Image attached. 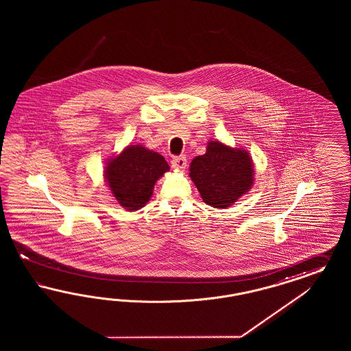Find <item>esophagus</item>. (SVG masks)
<instances>
[{"instance_id":"obj_1","label":"esophagus","mask_w":351,"mask_h":351,"mask_svg":"<svg viewBox=\"0 0 351 351\" xmlns=\"http://www.w3.org/2000/svg\"><path fill=\"white\" fill-rule=\"evenodd\" d=\"M171 165L175 170H184L186 167V158L184 156L181 157H173L171 160Z\"/></svg>"}]
</instances>
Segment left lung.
Segmentation results:
<instances>
[{
  "mask_svg": "<svg viewBox=\"0 0 351 351\" xmlns=\"http://www.w3.org/2000/svg\"><path fill=\"white\" fill-rule=\"evenodd\" d=\"M191 180L203 202L226 208L254 184V165L245 150L233 149L220 141H210L207 152L191 163Z\"/></svg>",
  "mask_w": 351,
  "mask_h": 351,
  "instance_id": "left-lung-1",
  "label": "left lung"
}]
</instances>
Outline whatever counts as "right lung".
<instances>
[{
  "instance_id": "1",
  "label": "right lung",
  "mask_w": 351,
  "mask_h": 351,
  "mask_svg": "<svg viewBox=\"0 0 351 351\" xmlns=\"http://www.w3.org/2000/svg\"><path fill=\"white\" fill-rule=\"evenodd\" d=\"M169 170L170 166L158 153L130 145L106 163V178L118 203L128 211H136L148 202L156 181Z\"/></svg>"
}]
</instances>
